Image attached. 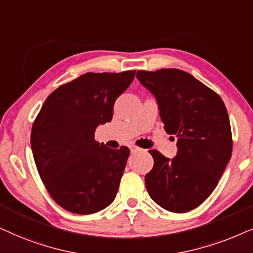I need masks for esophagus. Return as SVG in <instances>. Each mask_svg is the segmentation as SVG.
Wrapping results in <instances>:
<instances>
[{
	"label": "esophagus",
	"instance_id": "esophagus-1",
	"mask_svg": "<svg viewBox=\"0 0 253 253\" xmlns=\"http://www.w3.org/2000/svg\"><path fill=\"white\" fill-rule=\"evenodd\" d=\"M139 150H140L139 147H136V146H130V151H132V154L137 153V151H139Z\"/></svg>",
	"mask_w": 253,
	"mask_h": 253
}]
</instances>
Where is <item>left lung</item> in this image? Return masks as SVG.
I'll list each match as a JSON object with an SVG mask.
<instances>
[{
  "label": "left lung",
  "instance_id": "1",
  "mask_svg": "<svg viewBox=\"0 0 253 253\" xmlns=\"http://www.w3.org/2000/svg\"><path fill=\"white\" fill-rule=\"evenodd\" d=\"M136 77L156 97L164 129L178 139L172 160L149 150L154 167L144 177L147 191L164 210L186 213L210 197L231 157L227 109L216 92L183 70H137Z\"/></svg>",
  "mask_w": 253,
  "mask_h": 253
}]
</instances>
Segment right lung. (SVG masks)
<instances>
[{
  "mask_svg": "<svg viewBox=\"0 0 253 253\" xmlns=\"http://www.w3.org/2000/svg\"><path fill=\"white\" fill-rule=\"evenodd\" d=\"M135 70L86 73L54 90L33 121L31 148L37 170L52 199L75 214H92L116 198L129 149L95 140L109 123L116 99Z\"/></svg>",
  "mask_w": 253,
  "mask_h": 253,
  "instance_id": "1",
  "label": "right lung"
}]
</instances>
